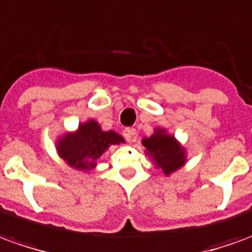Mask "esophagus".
<instances>
[{"instance_id": "1", "label": "esophagus", "mask_w": 252, "mask_h": 252, "mask_svg": "<svg viewBox=\"0 0 252 252\" xmlns=\"http://www.w3.org/2000/svg\"><path fill=\"white\" fill-rule=\"evenodd\" d=\"M123 136H125V138H126V140H127L129 143H131V141H134V138H136L137 130L133 129V127L125 129V130H123Z\"/></svg>"}]
</instances>
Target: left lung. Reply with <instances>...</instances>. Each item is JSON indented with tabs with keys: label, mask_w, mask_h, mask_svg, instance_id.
Returning a JSON list of instances; mask_svg holds the SVG:
<instances>
[{
	"label": "left lung",
	"mask_w": 252,
	"mask_h": 252,
	"mask_svg": "<svg viewBox=\"0 0 252 252\" xmlns=\"http://www.w3.org/2000/svg\"><path fill=\"white\" fill-rule=\"evenodd\" d=\"M143 145L145 154L155 163L156 169L162 170L164 176H170L187 163L185 148L166 129L156 127L154 134L144 137Z\"/></svg>",
	"instance_id": "1"
}]
</instances>
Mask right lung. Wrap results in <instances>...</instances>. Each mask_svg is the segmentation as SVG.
Here are the masks:
<instances>
[{"label": "right lung", "instance_id": "1", "mask_svg": "<svg viewBox=\"0 0 252 252\" xmlns=\"http://www.w3.org/2000/svg\"><path fill=\"white\" fill-rule=\"evenodd\" d=\"M125 143V138L114 130L104 131L94 121L81 123L75 131L64 133L57 138V154L70 167L81 171L94 169L97 159L111 145Z\"/></svg>", "mask_w": 252, "mask_h": 252}]
</instances>
